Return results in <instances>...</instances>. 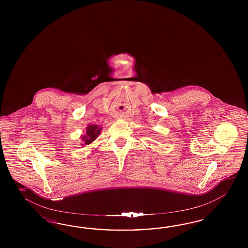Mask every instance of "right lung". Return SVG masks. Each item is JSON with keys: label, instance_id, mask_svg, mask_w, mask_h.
<instances>
[{"label": "right lung", "instance_id": "1", "mask_svg": "<svg viewBox=\"0 0 248 248\" xmlns=\"http://www.w3.org/2000/svg\"><path fill=\"white\" fill-rule=\"evenodd\" d=\"M101 130L102 128L98 125H88L86 127V133L82 136V140L85 143L83 145H88L91 143H93L97 138L98 135H100Z\"/></svg>", "mask_w": 248, "mask_h": 248}]
</instances>
